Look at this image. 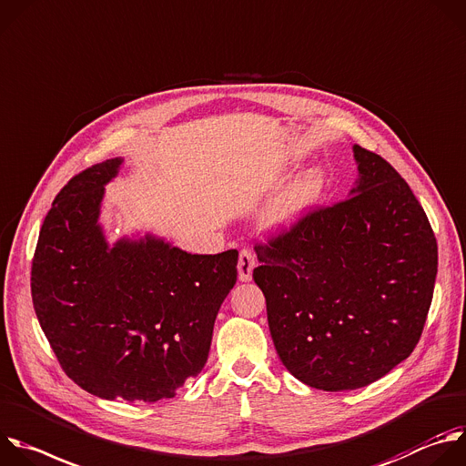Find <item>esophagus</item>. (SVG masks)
I'll return each instance as SVG.
<instances>
[{"instance_id": "34e87169", "label": "esophagus", "mask_w": 466, "mask_h": 466, "mask_svg": "<svg viewBox=\"0 0 466 466\" xmlns=\"http://www.w3.org/2000/svg\"><path fill=\"white\" fill-rule=\"evenodd\" d=\"M255 266H257V258H255L253 251L242 249L238 255V279L240 281H251Z\"/></svg>"}]
</instances>
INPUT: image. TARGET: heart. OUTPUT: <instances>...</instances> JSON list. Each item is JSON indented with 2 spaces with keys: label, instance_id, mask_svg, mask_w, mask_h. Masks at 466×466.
<instances>
[{
  "label": "heart",
  "instance_id": "b5f03b06",
  "mask_svg": "<svg viewBox=\"0 0 466 466\" xmlns=\"http://www.w3.org/2000/svg\"><path fill=\"white\" fill-rule=\"evenodd\" d=\"M325 191V172L321 168L307 170L290 185L289 191L269 208L266 215V224L271 228L292 226L321 200Z\"/></svg>",
  "mask_w": 466,
  "mask_h": 466
}]
</instances>
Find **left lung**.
Masks as SVG:
<instances>
[{"instance_id":"1","label":"left lung","mask_w":466,"mask_h":466,"mask_svg":"<svg viewBox=\"0 0 466 466\" xmlns=\"http://www.w3.org/2000/svg\"><path fill=\"white\" fill-rule=\"evenodd\" d=\"M354 159L349 198L255 244L277 354L323 391L373 384L413 352L437 275V240L406 179L360 145Z\"/></svg>"}]
</instances>
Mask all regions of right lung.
<instances>
[{"instance_id": "1", "label": "right lung", "mask_w": 466, "mask_h": 466, "mask_svg": "<svg viewBox=\"0 0 466 466\" xmlns=\"http://www.w3.org/2000/svg\"><path fill=\"white\" fill-rule=\"evenodd\" d=\"M121 163L93 165L56 195L33 257L31 294L76 386L106 400L156 402L204 369L238 251L191 255L154 237L110 248L97 218Z\"/></svg>"}]
</instances>
